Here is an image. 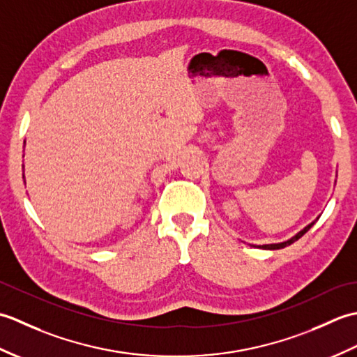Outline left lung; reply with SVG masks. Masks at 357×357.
<instances>
[{"label":"left lung","mask_w":357,"mask_h":357,"mask_svg":"<svg viewBox=\"0 0 357 357\" xmlns=\"http://www.w3.org/2000/svg\"><path fill=\"white\" fill-rule=\"evenodd\" d=\"M317 219H319V216L316 218V221H317ZM316 221H313L312 224H308V225H307V227H304V229H302L299 233H296L293 238L287 239V241H284V242H278V244H264V245H255V247H257V248H264V250H279V248H284V247H287V245H291L294 241H298L299 238L304 236V234H305V233H307V231H308L310 229H312V227L314 225V222H316Z\"/></svg>","instance_id":"1"}]
</instances>
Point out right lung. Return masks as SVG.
<instances>
[{"instance_id":"right-lung-1","label":"right lung","mask_w":357,"mask_h":357,"mask_svg":"<svg viewBox=\"0 0 357 357\" xmlns=\"http://www.w3.org/2000/svg\"><path fill=\"white\" fill-rule=\"evenodd\" d=\"M24 146H26V141H24ZM22 178H24V174H22ZM24 184H26V178H24Z\"/></svg>"}]
</instances>
